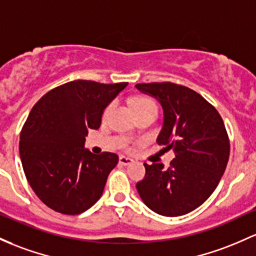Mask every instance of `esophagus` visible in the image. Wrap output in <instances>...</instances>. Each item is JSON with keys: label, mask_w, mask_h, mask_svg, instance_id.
<instances>
[{"label": "esophagus", "mask_w": 256, "mask_h": 256, "mask_svg": "<svg viewBox=\"0 0 256 256\" xmlns=\"http://www.w3.org/2000/svg\"><path fill=\"white\" fill-rule=\"evenodd\" d=\"M119 162L122 165H124V166H126V165H131L134 162V160L131 159V158H128V156H122L119 158Z\"/></svg>", "instance_id": "esophagus-1"}]
</instances>
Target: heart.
Here are the masks:
<instances>
[{"mask_svg":"<svg viewBox=\"0 0 256 256\" xmlns=\"http://www.w3.org/2000/svg\"><path fill=\"white\" fill-rule=\"evenodd\" d=\"M114 106H115V102L110 103V104L106 106V109L104 110V116H108V115L110 114V112L113 110ZM134 110L136 112L144 110V109H150V108H156L153 100H150V98H147V97L136 98L134 102Z\"/></svg>","mask_w":256,"mask_h":256,"instance_id":"obj_1","label":"heart"}]
</instances>
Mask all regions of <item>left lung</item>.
Listing matches in <instances>:
<instances>
[{"label":"left lung","mask_w":256,"mask_h":256,"mask_svg":"<svg viewBox=\"0 0 256 256\" xmlns=\"http://www.w3.org/2000/svg\"><path fill=\"white\" fill-rule=\"evenodd\" d=\"M142 94L162 108L158 144L172 150L170 166L144 162L146 176L136 184L150 210L162 216H181L204 203L222 178L230 156L226 128L218 110L199 94L172 82L137 84Z\"/></svg>","instance_id":"8db88e82"}]
</instances>
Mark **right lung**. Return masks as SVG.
Here are the masks:
<instances>
[{
	"instance_id": "obj_1",
	"label": "right lung",
	"mask_w": 256,
	"mask_h": 256,
	"mask_svg": "<svg viewBox=\"0 0 256 256\" xmlns=\"http://www.w3.org/2000/svg\"><path fill=\"white\" fill-rule=\"evenodd\" d=\"M126 86L72 81L47 92L32 106L19 154L32 190L54 212L81 214L102 196L119 156L91 153L85 137L100 128L104 109Z\"/></svg>"
}]
</instances>
